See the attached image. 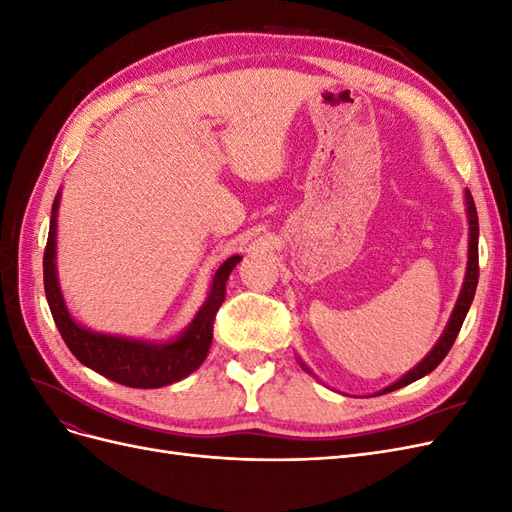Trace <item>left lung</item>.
<instances>
[{
  "mask_svg": "<svg viewBox=\"0 0 512 512\" xmlns=\"http://www.w3.org/2000/svg\"><path fill=\"white\" fill-rule=\"evenodd\" d=\"M466 211H468V224H470V241H468V267H466V277H463V286H461V292H459V299L453 307V314L451 318H448V324L444 327V333L440 335V339L436 342V346H433L429 350V354L425 356V359L418 363L416 367H412L408 374L401 376L397 382H393L391 386H386V389L378 391L376 395H384V393H391V391H397L401 389V386H406L410 382H416L418 378H423L427 374H431L433 369H436L442 361L444 356L448 354V350L453 348L455 339L459 335V329L463 320H466L468 316V309L472 305V299H474V292H476V284H478V215H476V205H474V198L470 194V190H466ZM297 361L301 363V367L307 371V374H312V369H309L299 356ZM314 376V374H312Z\"/></svg>",
  "mask_w": 512,
  "mask_h": 512,
  "instance_id": "1",
  "label": "left lung"
}]
</instances>
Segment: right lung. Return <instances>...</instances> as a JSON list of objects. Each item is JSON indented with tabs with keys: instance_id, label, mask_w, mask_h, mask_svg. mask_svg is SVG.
I'll use <instances>...</instances> for the list:
<instances>
[{
	"instance_id": "add662e5",
	"label": "right lung",
	"mask_w": 512,
	"mask_h": 512,
	"mask_svg": "<svg viewBox=\"0 0 512 512\" xmlns=\"http://www.w3.org/2000/svg\"><path fill=\"white\" fill-rule=\"evenodd\" d=\"M59 198L61 192H57L55 196L49 241H46L44 250V292L53 320L70 352L85 367L98 371L100 376L123 386H132V389H160V386L173 384L183 380L185 376H190L207 359L213 339V320L220 305L224 303L228 275L239 265L241 256H230L222 262L220 269L213 275L203 307L198 309L188 327L177 337L168 339V342H145V339L96 333L72 318L64 301V294H61L57 277Z\"/></svg>"
}]
</instances>
